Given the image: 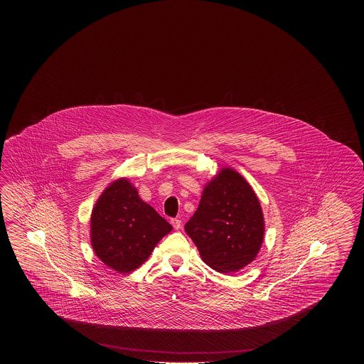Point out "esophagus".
<instances>
[{"instance_id":"esophagus-1","label":"esophagus","mask_w":364,"mask_h":364,"mask_svg":"<svg viewBox=\"0 0 364 364\" xmlns=\"http://www.w3.org/2000/svg\"><path fill=\"white\" fill-rule=\"evenodd\" d=\"M171 224L173 225V228L176 229V230L181 229V220H178V218H173V220H171Z\"/></svg>"}]
</instances>
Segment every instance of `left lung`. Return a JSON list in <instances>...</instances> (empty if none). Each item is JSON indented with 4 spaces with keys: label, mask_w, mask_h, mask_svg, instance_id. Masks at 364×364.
Masks as SVG:
<instances>
[{
    "label": "left lung",
    "mask_w": 364,
    "mask_h": 364,
    "mask_svg": "<svg viewBox=\"0 0 364 364\" xmlns=\"http://www.w3.org/2000/svg\"><path fill=\"white\" fill-rule=\"evenodd\" d=\"M184 229L208 266L220 273H233L257 258L264 220L252 187L242 174L223 168L206 184Z\"/></svg>",
    "instance_id": "1"
}]
</instances>
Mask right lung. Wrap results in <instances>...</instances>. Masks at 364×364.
I'll list each match as a JSON object with an SVG mask.
<instances>
[{
    "mask_svg": "<svg viewBox=\"0 0 364 364\" xmlns=\"http://www.w3.org/2000/svg\"><path fill=\"white\" fill-rule=\"evenodd\" d=\"M173 228L119 178L105 188L90 220V240L95 255L110 269L125 274L151 255L158 242Z\"/></svg>",
    "mask_w": 364,
    "mask_h": 364,
    "instance_id": "right-lung-1",
    "label": "right lung"
}]
</instances>
